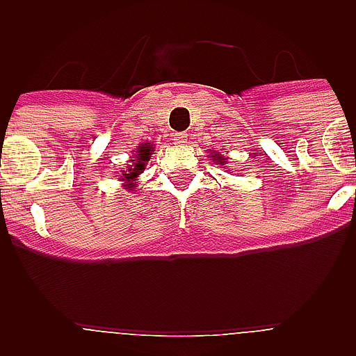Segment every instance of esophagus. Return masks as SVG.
Wrapping results in <instances>:
<instances>
[{"instance_id": "obj_1", "label": "esophagus", "mask_w": 356, "mask_h": 356, "mask_svg": "<svg viewBox=\"0 0 356 356\" xmlns=\"http://www.w3.org/2000/svg\"><path fill=\"white\" fill-rule=\"evenodd\" d=\"M172 140L176 144H185L187 143V134L185 131H176V134H172Z\"/></svg>"}]
</instances>
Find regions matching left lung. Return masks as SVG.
Masks as SVG:
<instances>
[{
	"instance_id": "1",
	"label": "left lung",
	"mask_w": 356,
	"mask_h": 356,
	"mask_svg": "<svg viewBox=\"0 0 356 356\" xmlns=\"http://www.w3.org/2000/svg\"><path fill=\"white\" fill-rule=\"evenodd\" d=\"M216 160H217V162H219V163H225V159H222V156H219V155L216 156Z\"/></svg>"
}]
</instances>
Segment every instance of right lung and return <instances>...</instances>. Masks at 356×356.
<instances>
[{"instance_id": "add662e5", "label": "right lung", "mask_w": 356, "mask_h": 356, "mask_svg": "<svg viewBox=\"0 0 356 356\" xmlns=\"http://www.w3.org/2000/svg\"><path fill=\"white\" fill-rule=\"evenodd\" d=\"M137 149H139V151H137V156H135V160H131V162H134V165H131V168L128 169L127 172L122 171V180L130 181V187H128L130 191L134 188V185H131V180H134L135 176H139L140 172L146 169V162L149 160L151 151H153V146H151L149 143H146V144H140Z\"/></svg>"}]
</instances>
